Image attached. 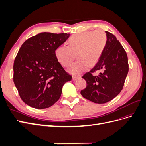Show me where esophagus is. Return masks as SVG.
I'll list each match as a JSON object with an SVG mask.
<instances>
[{"mask_svg": "<svg viewBox=\"0 0 146 146\" xmlns=\"http://www.w3.org/2000/svg\"><path fill=\"white\" fill-rule=\"evenodd\" d=\"M80 78V76H78V77H76V76H72V80H77L78 78Z\"/></svg>", "mask_w": 146, "mask_h": 146, "instance_id": "1", "label": "esophagus"}]
</instances>
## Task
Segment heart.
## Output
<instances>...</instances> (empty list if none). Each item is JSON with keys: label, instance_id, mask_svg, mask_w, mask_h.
Here are the masks:
<instances>
[{"label": "heart", "instance_id": "heart-1", "mask_svg": "<svg viewBox=\"0 0 146 146\" xmlns=\"http://www.w3.org/2000/svg\"><path fill=\"white\" fill-rule=\"evenodd\" d=\"M107 36L102 30L86 31L74 35L68 40V46L56 48V60L64 67L72 64L77 54L78 60L68 69L74 76H79L88 68L98 64L107 46Z\"/></svg>", "mask_w": 146, "mask_h": 146}]
</instances>
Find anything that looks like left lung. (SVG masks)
I'll return each instance as SVG.
<instances>
[{
	"label": "left lung",
	"mask_w": 146,
	"mask_h": 146,
	"mask_svg": "<svg viewBox=\"0 0 146 146\" xmlns=\"http://www.w3.org/2000/svg\"><path fill=\"white\" fill-rule=\"evenodd\" d=\"M107 46L98 64L82 77L86 82L82 96L96 104H105L116 97L122 90L129 72L126 52L116 36L105 31ZM97 70L101 72L98 76L91 73Z\"/></svg>",
	"instance_id": "8db88e82"
}]
</instances>
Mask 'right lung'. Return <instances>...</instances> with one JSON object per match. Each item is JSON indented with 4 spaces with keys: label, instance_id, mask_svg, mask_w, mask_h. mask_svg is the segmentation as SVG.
<instances>
[{
    "label": "right lung",
    "instance_id": "right-lung-1",
    "mask_svg": "<svg viewBox=\"0 0 146 146\" xmlns=\"http://www.w3.org/2000/svg\"><path fill=\"white\" fill-rule=\"evenodd\" d=\"M69 36L42 32L21 46L13 65V82L21 98L30 107H51L60 99L64 84L71 80L55 55L56 48Z\"/></svg>",
    "mask_w": 146,
    "mask_h": 146
}]
</instances>
